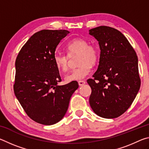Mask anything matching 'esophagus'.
Here are the masks:
<instances>
[{"label":"esophagus","instance_id":"1","mask_svg":"<svg viewBox=\"0 0 149 149\" xmlns=\"http://www.w3.org/2000/svg\"><path fill=\"white\" fill-rule=\"evenodd\" d=\"M85 81H78V84H79V86H84V85L85 84Z\"/></svg>","mask_w":149,"mask_h":149}]
</instances>
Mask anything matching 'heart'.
Wrapping results in <instances>:
<instances>
[{"instance_id":"b5f03b06","label":"heart","mask_w":149,"mask_h":149,"mask_svg":"<svg viewBox=\"0 0 149 149\" xmlns=\"http://www.w3.org/2000/svg\"><path fill=\"white\" fill-rule=\"evenodd\" d=\"M65 49L67 55L57 54L54 56L55 66L60 71L66 72L69 68L70 57L78 55L77 65L79 66L65 75V79L67 82L84 79L89 74L91 70V65H95L98 62L99 49L95 45L89 44L87 39L80 37L71 40Z\"/></svg>"}]
</instances>
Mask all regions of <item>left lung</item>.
<instances>
[{"mask_svg":"<svg viewBox=\"0 0 149 149\" xmlns=\"http://www.w3.org/2000/svg\"><path fill=\"white\" fill-rule=\"evenodd\" d=\"M99 41L100 54L93 79L89 104L96 114L116 118L132 105L141 86L137 54L120 31L108 26L89 30Z\"/></svg>","mask_w":149,"mask_h":149,"instance_id":"8db88e82","label":"left lung"}]
</instances>
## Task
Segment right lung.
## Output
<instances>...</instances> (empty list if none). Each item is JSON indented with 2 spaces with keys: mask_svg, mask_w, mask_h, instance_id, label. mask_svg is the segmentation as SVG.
<instances>
[{
  "mask_svg": "<svg viewBox=\"0 0 149 149\" xmlns=\"http://www.w3.org/2000/svg\"><path fill=\"white\" fill-rule=\"evenodd\" d=\"M69 33L62 29L35 33L16 58L15 95L27 115L41 124L50 125L61 120L79 87L76 81L57 85L62 79L54 64L55 50Z\"/></svg>",
  "mask_w": 149,
  "mask_h": 149,
  "instance_id": "obj_1",
  "label": "right lung"
}]
</instances>
